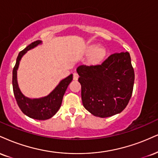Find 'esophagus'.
<instances>
[{
	"instance_id": "obj_1",
	"label": "esophagus",
	"mask_w": 158,
	"mask_h": 158,
	"mask_svg": "<svg viewBox=\"0 0 158 158\" xmlns=\"http://www.w3.org/2000/svg\"><path fill=\"white\" fill-rule=\"evenodd\" d=\"M78 78H79V75L77 73H73V80H77Z\"/></svg>"
}]
</instances>
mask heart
Masks as SVG:
<instances>
[{
  "label": "heart",
  "mask_w": 158,
  "mask_h": 158,
  "mask_svg": "<svg viewBox=\"0 0 158 158\" xmlns=\"http://www.w3.org/2000/svg\"><path fill=\"white\" fill-rule=\"evenodd\" d=\"M86 52L91 54L90 56V62L91 63H98L104 56V51L102 48H98V45H89L86 49Z\"/></svg>",
  "instance_id": "1"
}]
</instances>
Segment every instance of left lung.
I'll return each mask as SVG.
<instances>
[{
  "label": "left lung",
  "mask_w": 158,
  "mask_h": 158,
  "mask_svg": "<svg viewBox=\"0 0 158 158\" xmlns=\"http://www.w3.org/2000/svg\"><path fill=\"white\" fill-rule=\"evenodd\" d=\"M77 71L82 104L87 111L95 116L107 118L125 109L135 80L130 53H115L100 64H81Z\"/></svg>",
  "instance_id": "obj_1"
}]
</instances>
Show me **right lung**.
<instances>
[{"label":"right lung","mask_w":158,"mask_h":158,"mask_svg":"<svg viewBox=\"0 0 158 158\" xmlns=\"http://www.w3.org/2000/svg\"><path fill=\"white\" fill-rule=\"evenodd\" d=\"M42 44L41 40L35 41L19 53L12 72V86L15 99L19 107L25 115L37 120H47L57 113L62 104L66 89L73 80V74L61 80L48 96L39 98H30L22 94L18 83V70L21 59L28 51Z\"/></svg>","instance_id":"add662e5"}]
</instances>
